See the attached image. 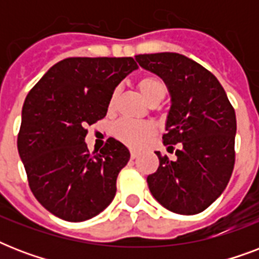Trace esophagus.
Wrapping results in <instances>:
<instances>
[{
  "instance_id": "esophagus-1",
  "label": "esophagus",
  "mask_w": 259,
  "mask_h": 259,
  "mask_svg": "<svg viewBox=\"0 0 259 259\" xmlns=\"http://www.w3.org/2000/svg\"><path fill=\"white\" fill-rule=\"evenodd\" d=\"M138 157V152H136V150H130V158L132 160H134V158Z\"/></svg>"
}]
</instances>
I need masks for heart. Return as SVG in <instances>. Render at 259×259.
Here are the masks:
<instances>
[{
	"mask_svg": "<svg viewBox=\"0 0 259 259\" xmlns=\"http://www.w3.org/2000/svg\"><path fill=\"white\" fill-rule=\"evenodd\" d=\"M137 87L141 93L142 98L145 99L150 106L158 105L166 95V84L162 79L154 75L144 76L137 82ZM117 98V91H114L109 102V110L113 109L114 102ZM114 136L126 145L132 148H138L153 134V127L146 122L130 121V119H122L117 122L113 129Z\"/></svg>",
	"mask_w": 259,
	"mask_h": 259,
	"instance_id": "heart-1",
	"label": "heart"
}]
</instances>
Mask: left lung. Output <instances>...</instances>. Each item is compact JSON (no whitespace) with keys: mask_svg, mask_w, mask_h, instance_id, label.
Segmentation results:
<instances>
[{"mask_svg":"<svg viewBox=\"0 0 259 259\" xmlns=\"http://www.w3.org/2000/svg\"><path fill=\"white\" fill-rule=\"evenodd\" d=\"M146 71L164 80L170 95L164 145L177 158L161 157L146 181L156 200L180 215L208 208L229 184L235 162L237 118L222 84L199 63L175 52L137 55Z\"/></svg>","mask_w":259,"mask_h":259,"instance_id":"obj_1","label":"left lung"}]
</instances>
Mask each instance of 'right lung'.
<instances>
[{
    "label": "right lung",
    "mask_w": 259,
    "mask_h": 259,
    "mask_svg": "<svg viewBox=\"0 0 259 259\" xmlns=\"http://www.w3.org/2000/svg\"><path fill=\"white\" fill-rule=\"evenodd\" d=\"M137 68L133 58H68L26 95L18 154L34 197L55 217L87 221L113 201L130 152L109 138L91 156L86 126L105 117L115 87Z\"/></svg>",
    "instance_id": "1"
}]
</instances>
